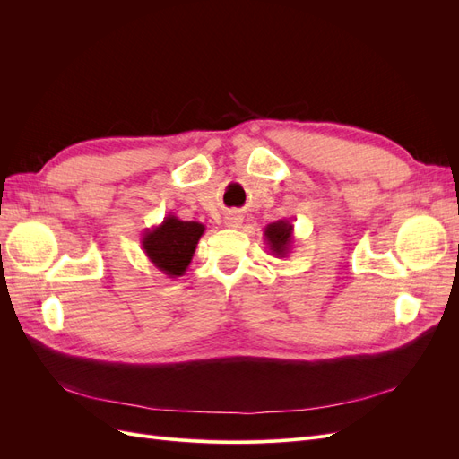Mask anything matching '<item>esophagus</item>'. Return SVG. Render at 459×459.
I'll return each mask as SVG.
<instances>
[{
  "mask_svg": "<svg viewBox=\"0 0 459 459\" xmlns=\"http://www.w3.org/2000/svg\"><path fill=\"white\" fill-rule=\"evenodd\" d=\"M241 221H243V216L239 212L226 214V226H230V228H239Z\"/></svg>",
  "mask_w": 459,
  "mask_h": 459,
  "instance_id": "34e87169",
  "label": "esophagus"
}]
</instances>
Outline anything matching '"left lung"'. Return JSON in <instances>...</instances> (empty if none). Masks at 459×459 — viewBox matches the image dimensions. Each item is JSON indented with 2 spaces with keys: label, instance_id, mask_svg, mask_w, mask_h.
I'll use <instances>...</instances> for the list:
<instances>
[{
  "label": "left lung",
  "instance_id": "obj_1",
  "mask_svg": "<svg viewBox=\"0 0 459 459\" xmlns=\"http://www.w3.org/2000/svg\"><path fill=\"white\" fill-rule=\"evenodd\" d=\"M264 241L275 258H285L293 248V224L289 220H277L264 228Z\"/></svg>",
  "mask_w": 459,
  "mask_h": 459
}]
</instances>
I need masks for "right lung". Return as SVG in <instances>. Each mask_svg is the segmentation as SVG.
<instances>
[{
  "label": "right lung",
  "mask_w": 459,
  "mask_h": 459,
  "mask_svg": "<svg viewBox=\"0 0 459 459\" xmlns=\"http://www.w3.org/2000/svg\"><path fill=\"white\" fill-rule=\"evenodd\" d=\"M203 233L204 226L199 221H184L169 214L159 226L143 231L142 247L152 266L164 275L179 277L191 264Z\"/></svg>",
  "instance_id": "right-lung-1"
}]
</instances>
